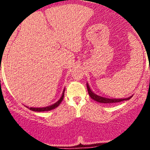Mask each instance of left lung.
Listing matches in <instances>:
<instances>
[{
	"mask_svg": "<svg viewBox=\"0 0 150 150\" xmlns=\"http://www.w3.org/2000/svg\"><path fill=\"white\" fill-rule=\"evenodd\" d=\"M86 85H87L88 92V94L89 96H90V97L92 99H93L94 101H96V102H99V103H103V104L117 103V102H122V101L124 100H129V99L131 98V97L126 98V99H107V98L102 97V96H97V95H96L95 93H93V92L91 91L90 87H89V86L88 85V83Z\"/></svg>",
	"mask_w": 150,
	"mask_h": 150,
	"instance_id": "1",
	"label": "left lung"
}]
</instances>
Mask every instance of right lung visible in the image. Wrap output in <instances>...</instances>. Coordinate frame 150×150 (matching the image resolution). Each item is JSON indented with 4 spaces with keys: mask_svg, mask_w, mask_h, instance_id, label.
<instances>
[{
    "mask_svg": "<svg viewBox=\"0 0 150 150\" xmlns=\"http://www.w3.org/2000/svg\"><path fill=\"white\" fill-rule=\"evenodd\" d=\"M64 91H63L62 97L60 98L59 100L57 102H56L55 104H52V105L51 106H48V107H42V108H33V107H29V109H30V110H32V111H35V112H44V111H49V110H54V109L57 108V107L61 104V102H62L63 99H64Z\"/></svg>",
    "mask_w": 150,
    "mask_h": 150,
    "instance_id": "add662e5",
    "label": "right lung"
}]
</instances>
